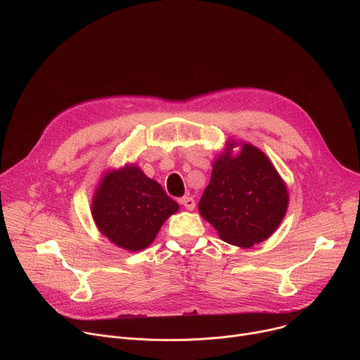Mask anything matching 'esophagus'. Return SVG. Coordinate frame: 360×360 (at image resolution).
<instances>
[{"label": "esophagus", "mask_w": 360, "mask_h": 360, "mask_svg": "<svg viewBox=\"0 0 360 360\" xmlns=\"http://www.w3.org/2000/svg\"><path fill=\"white\" fill-rule=\"evenodd\" d=\"M181 205H184V207L188 210V211H192L195 208V199L193 198H189V196H184L181 198Z\"/></svg>", "instance_id": "34e87169"}]
</instances>
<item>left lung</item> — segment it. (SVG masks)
Wrapping results in <instances>:
<instances>
[{
    "instance_id": "obj_1",
    "label": "left lung",
    "mask_w": 360,
    "mask_h": 360,
    "mask_svg": "<svg viewBox=\"0 0 360 360\" xmlns=\"http://www.w3.org/2000/svg\"><path fill=\"white\" fill-rule=\"evenodd\" d=\"M288 200L286 186L268 157L243 143L235 158L231 150L217 158L198 208L221 239L250 248L275 232L286 214Z\"/></svg>"
}]
</instances>
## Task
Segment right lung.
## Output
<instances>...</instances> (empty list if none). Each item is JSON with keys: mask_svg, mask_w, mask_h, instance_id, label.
Here are the masks:
<instances>
[{"mask_svg": "<svg viewBox=\"0 0 360 360\" xmlns=\"http://www.w3.org/2000/svg\"><path fill=\"white\" fill-rule=\"evenodd\" d=\"M179 205L139 168L107 174L92 200V217L111 242L127 250L145 249Z\"/></svg>", "mask_w": 360, "mask_h": 360, "instance_id": "add662e5", "label": "right lung"}]
</instances>
